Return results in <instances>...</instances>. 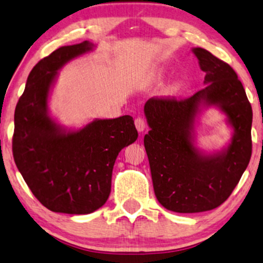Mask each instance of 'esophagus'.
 Listing matches in <instances>:
<instances>
[{"mask_svg":"<svg viewBox=\"0 0 263 263\" xmlns=\"http://www.w3.org/2000/svg\"><path fill=\"white\" fill-rule=\"evenodd\" d=\"M135 125H136V128L139 132H143L145 130V127H146V124H145L144 119L140 118V117H137L135 119Z\"/></svg>","mask_w":263,"mask_h":263,"instance_id":"34e87169","label":"esophagus"}]
</instances>
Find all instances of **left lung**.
I'll return each instance as SVG.
<instances>
[{
    "label": "left lung",
    "mask_w": 263,
    "mask_h": 263,
    "mask_svg": "<svg viewBox=\"0 0 263 263\" xmlns=\"http://www.w3.org/2000/svg\"><path fill=\"white\" fill-rule=\"evenodd\" d=\"M205 72V87L184 99L154 97L144 106L151 130L144 137L155 195L175 213H202L224 203L252 157L253 109L242 82L227 62L194 48ZM203 101L219 104L233 125L232 144L222 154L204 157L194 150L190 131Z\"/></svg>",
    "instance_id": "obj_1"
}]
</instances>
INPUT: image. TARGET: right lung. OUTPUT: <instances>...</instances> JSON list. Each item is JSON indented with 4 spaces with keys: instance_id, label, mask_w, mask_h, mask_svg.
<instances>
[{
    "instance_id": "obj_1",
    "label": "right lung",
    "mask_w": 263,
    "mask_h": 263,
    "mask_svg": "<svg viewBox=\"0 0 263 263\" xmlns=\"http://www.w3.org/2000/svg\"><path fill=\"white\" fill-rule=\"evenodd\" d=\"M92 47L87 41L62 46L41 59L15 108V164L35 197L54 213L85 215L103 206L117 156L138 137L131 116L94 120L80 131L65 133L47 115L58 69Z\"/></svg>"
}]
</instances>
